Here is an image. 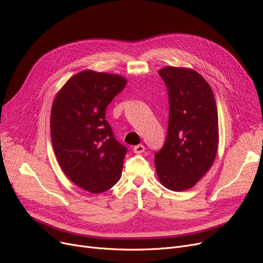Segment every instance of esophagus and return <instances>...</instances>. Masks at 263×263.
Masks as SVG:
<instances>
[{
  "label": "esophagus",
  "instance_id": "34e87169",
  "mask_svg": "<svg viewBox=\"0 0 263 263\" xmlns=\"http://www.w3.org/2000/svg\"><path fill=\"white\" fill-rule=\"evenodd\" d=\"M133 152L134 154H142L145 152V147L144 145H136L133 147Z\"/></svg>",
  "mask_w": 263,
  "mask_h": 263
}]
</instances>
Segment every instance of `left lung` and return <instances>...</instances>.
<instances>
[{
	"instance_id": "left-lung-1",
	"label": "left lung",
	"mask_w": 263,
	"mask_h": 263,
	"mask_svg": "<svg viewBox=\"0 0 263 263\" xmlns=\"http://www.w3.org/2000/svg\"><path fill=\"white\" fill-rule=\"evenodd\" d=\"M170 114L166 140L155 155L161 184L172 191L195 186L213 165L218 148V114L209 83L188 67L165 66Z\"/></svg>"
}]
</instances>
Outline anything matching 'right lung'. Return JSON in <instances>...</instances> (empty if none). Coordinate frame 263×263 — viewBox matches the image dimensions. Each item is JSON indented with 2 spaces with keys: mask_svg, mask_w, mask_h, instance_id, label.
<instances>
[{
  "mask_svg": "<svg viewBox=\"0 0 263 263\" xmlns=\"http://www.w3.org/2000/svg\"><path fill=\"white\" fill-rule=\"evenodd\" d=\"M125 84L120 75L85 70L53 100L50 133L57 160L75 185L91 193L110 189L121 176L127 148L114 136L105 111Z\"/></svg>",
  "mask_w": 263,
  "mask_h": 263,
  "instance_id": "obj_1",
  "label": "right lung"
}]
</instances>
